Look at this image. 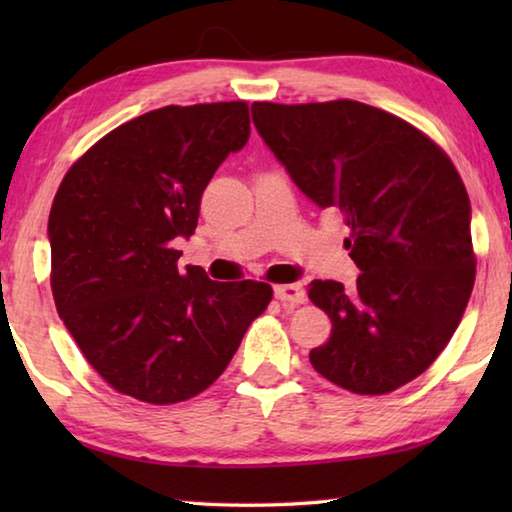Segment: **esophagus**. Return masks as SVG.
Instances as JSON below:
<instances>
[{
    "label": "esophagus",
    "instance_id": "esophagus-1",
    "mask_svg": "<svg viewBox=\"0 0 512 512\" xmlns=\"http://www.w3.org/2000/svg\"><path fill=\"white\" fill-rule=\"evenodd\" d=\"M275 298L284 302V305H302L307 300V293L298 282L280 284V287H275Z\"/></svg>",
    "mask_w": 512,
    "mask_h": 512
}]
</instances>
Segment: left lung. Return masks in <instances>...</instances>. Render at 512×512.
Returning <instances> with one entry per match:
<instances>
[{
	"mask_svg": "<svg viewBox=\"0 0 512 512\" xmlns=\"http://www.w3.org/2000/svg\"><path fill=\"white\" fill-rule=\"evenodd\" d=\"M253 124L293 183L339 210L357 287L314 280L332 320L311 366L359 395L422 375L452 339L474 287L472 207L452 160L418 128L366 103H253Z\"/></svg>",
	"mask_w": 512,
	"mask_h": 512,
	"instance_id": "1",
	"label": "left lung"
}]
</instances>
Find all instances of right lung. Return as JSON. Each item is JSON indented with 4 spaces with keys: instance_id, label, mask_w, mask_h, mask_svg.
<instances>
[{
    "instance_id": "right-lung-1",
    "label": "right lung",
    "mask_w": 512,
    "mask_h": 512,
    "mask_svg": "<svg viewBox=\"0 0 512 512\" xmlns=\"http://www.w3.org/2000/svg\"><path fill=\"white\" fill-rule=\"evenodd\" d=\"M246 101L164 106L121 124L67 171L49 212L51 291L90 366L149 404L212 386L271 284L214 282L178 266L201 196L246 146Z\"/></svg>"
}]
</instances>
